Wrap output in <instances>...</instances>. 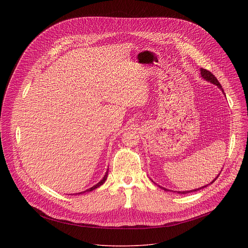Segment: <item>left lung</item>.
I'll return each mask as SVG.
<instances>
[{
  "label": "left lung",
  "mask_w": 248,
  "mask_h": 248,
  "mask_svg": "<svg viewBox=\"0 0 248 248\" xmlns=\"http://www.w3.org/2000/svg\"><path fill=\"white\" fill-rule=\"evenodd\" d=\"M200 74H201V77L204 78V79H206L207 81H209V82H211V83H214V84H216L220 89H222V91L224 92V90H223V88H222V85L220 84V82L218 81V79L216 78V77L212 74L211 72H209V70H207V69H205V68H200ZM219 176V175H218ZM218 176L217 178L212 182L211 184H213L217 179H218ZM203 187H205V186H203ZM203 187H201V188H203ZM161 188H163V189H165V190H168V189H166V188H164V187H161ZM201 188H198V189H194L193 191H196V190H199V189H201ZM192 190H190V191H179L178 193H181V194H186V193H187V192H191Z\"/></svg>",
  "instance_id": "1"
}]
</instances>
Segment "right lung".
Segmentation results:
<instances>
[{"label":"right lung","mask_w":248,"mask_h":248,"mask_svg":"<svg viewBox=\"0 0 248 248\" xmlns=\"http://www.w3.org/2000/svg\"><path fill=\"white\" fill-rule=\"evenodd\" d=\"M107 176H108V171L106 172V174L104 175V178L100 181V183H98L96 186H92L91 188H89V189H87L86 191H92V190H94L95 188H97V187H99V186H101L105 182H106V180H107ZM83 192H85V191H83ZM83 192H80V193H83ZM80 193H78V194H80Z\"/></svg>","instance_id":"1"}]
</instances>
